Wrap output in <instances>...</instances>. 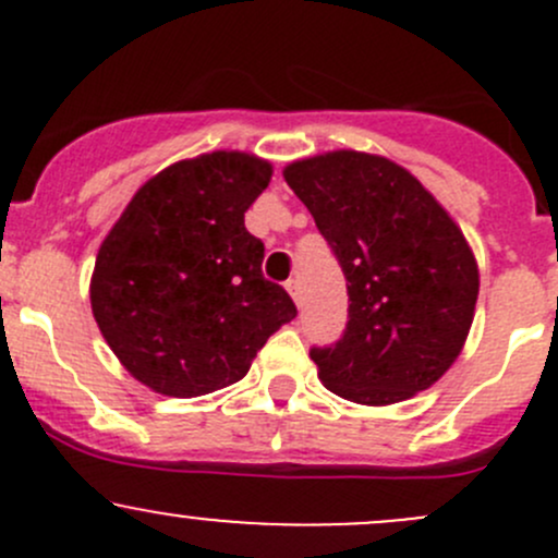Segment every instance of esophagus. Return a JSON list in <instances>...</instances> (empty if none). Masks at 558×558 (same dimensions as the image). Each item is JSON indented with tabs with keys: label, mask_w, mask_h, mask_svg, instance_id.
I'll use <instances>...</instances> for the list:
<instances>
[{
	"label": "esophagus",
	"mask_w": 558,
	"mask_h": 558,
	"mask_svg": "<svg viewBox=\"0 0 558 558\" xmlns=\"http://www.w3.org/2000/svg\"><path fill=\"white\" fill-rule=\"evenodd\" d=\"M286 291H289V294H291V300H294L296 305H302V286H300V280H296V278H291L289 283H286Z\"/></svg>",
	"instance_id": "esophagus-1"
}]
</instances>
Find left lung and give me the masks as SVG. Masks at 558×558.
Segmentation results:
<instances>
[{
	"mask_svg": "<svg viewBox=\"0 0 558 558\" xmlns=\"http://www.w3.org/2000/svg\"><path fill=\"white\" fill-rule=\"evenodd\" d=\"M283 178L348 280L345 335L311 351L320 384L369 408L435 386L464 348L481 289L451 213L415 174L364 150L291 161Z\"/></svg>",
	"mask_w": 558,
	"mask_h": 558,
	"instance_id": "left-lung-1",
	"label": "left lung"
}]
</instances>
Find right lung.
<instances>
[{
    "instance_id": "right-lung-1",
    "label": "right lung",
    "mask_w": 558,
    "mask_h": 558,
    "mask_svg": "<svg viewBox=\"0 0 558 558\" xmlns=\"http://www.w3.org/2000/svg\"><path fill=\"white\" fill-rule=\"evenodd\" d=\"M272 165L245 150L174 161L112 223L92 275V311L126 373L165 397L238 384L294 302L262 275L247 207Z\"/></svg>"
}]
</instances>
